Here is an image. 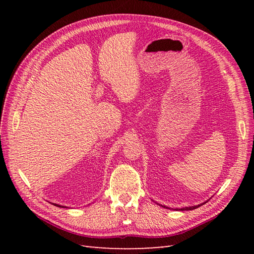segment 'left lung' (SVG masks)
<instances>
[{
  "label": "left lung",
  "instance_id": "left-lung-1",
  "mask_svg": "<svg viewBox=\"0 0 254 254\" xmlns=\"http://www.w3.org/2000/svg\"><path fill=\"white\" fill-rule=\"evenodd\" d=\"M198 206L200 205H195V206H189V207H183L182 211H190V210H194V209H197Z\"/></svg>",
  "mask_w": 254,
  "mask_h": 254
}]
</instances>
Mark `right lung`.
Wrapping results in <instances>:
<instances>
[{"label":"right lung","instance_id":"1","mask_svg":"<svg viewBox=\"0 0 254 254\" xmlns=\"http://www.w3.org/2000/svg\"><path fill=\"white\" fill-rule=\"evenodd\" d=\"M55 205H57V206H60L61 207V205H59V204H55Z\"/></svg>","mask_w":254,"mask_h":254}]
</instances>
